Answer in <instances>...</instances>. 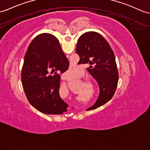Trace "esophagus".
Returning <instances> with one entry per match:
<instances>
[{"instance_id": "1", "label": "esophagus", "mask_w": 150, "mask_h": 150, "mask_svg": "<svg viewBox=\"0 0 150 150\" xmlns=\"http://www.w3.org/2000/svg\"><path fill=\"white\" fill-rule=\"evenodd\" d=\"M62 79L64 80H69L70 79H71V78L70 76H69L67 74H63V76H62Z\"/></svg>"}]
</instances>
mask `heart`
Segmentation results:
<instances>
[{
    "label": "heart",
    "instance_id": "obj_1",
    "mask_svg": "<svg viewBox=\"0 0 150 150\" xmlns=\"http://www.w3.org/2000/svg\"><path fill=\"white\" fill-rule=\"evenodd\" d=\"M70 71H71V73H74V72H76V71L75 70V69H72V70H70Z\"/></svg>",
    "mask_w": 150,
    "mask_h": 150
}]
</instances>
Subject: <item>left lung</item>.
<instances>
[{"label":"left lung","instance_id":"8db88e82","mask_svg":"<svg viewBox=\"0 0 150 150\" xmlns=\"http://www.w3.org/2000/svg\"><path fill=\"white\" fill-rule=\"evenodd\" d=\"M76 53L79 62L89 64L87 71L98 83L99 96L96 103L87 110L105 104L115 94L118 81V71L113 51L108 42L97 32L84 33L78 40Z\"/></svg>","mask_w":150,"mask_h":150}]
</instances>
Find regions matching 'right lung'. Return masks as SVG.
<instances>
[{
	"label": "right lung",
	"mask_w": 150,
	"mask_h": 150,
	"mask_svg": "<svg viewBox=\"0 0 150 150\" xmlns=\"http://www.w3.org/2000/svg\"><path fill=\"white\" fill-rule=\"evenodd\" d=\"M69 65L53 35L44 33L31 42L24 58L21 82L28 102L37 110L47 115L67 111L69 105L59 94V73L67 71Z\"/></svg>",
	"instance_id": "add662e5"
}]
</instances>
